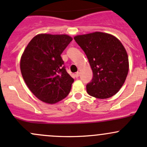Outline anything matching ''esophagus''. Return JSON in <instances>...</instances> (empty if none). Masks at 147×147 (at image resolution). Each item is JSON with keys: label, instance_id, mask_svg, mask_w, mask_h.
<instances>
[{"label": "esophagus", "instance_id": "obj_1", "mask_svg": "<svg viewBox=\"0 0 147 147\" xmlns=\"http://www.w3.org/2000/svg\"><path fill=\"white\" fill-rule=\"evenodd\" d=\"M75 78H78V77L80 76V72H76V73H75Z\"/></svg>", "mask_w": 147, "mask_h": 147}]
</instances>
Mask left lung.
Returning a JSON list of instances; mask_svg holds the SVG:
<instances>
[{"label": "left lung", "mask_w": 147, "mask_h": 147, "mask_svg": "<svg viewBox=\"0 0 147 147\" xmlns=\"http://www.w3.org/2000/svg\"><path fill=\"white\" fill-rule=\"evenodd\" d=\"M74 39L85 53L93 72L87 93L101 99L118 93L129 71L127 53L120 40L100 32L78 35Z\"/></svg>", "instance_id": "8db88e82"}]
</instances>
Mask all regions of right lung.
I'll use <instances>...</instances> for the list:
<instances>
[{
    "instance_id": "right-lung-1",
    "label": "right lung",
    "mask_w": 147,
    "mask_h": 147,
    "mask_svg": "<svg viewBox=\"0 0 147 147\" xmlns=\"http://www.w3.org/2000/svg\"><path fill=\"white\" fill-rule=\"evenodd\" d=\"M72 40L67 34H39L29 41L20 59L22 78L40 101L53 104L65 98L74 79L61 55Z\"/></svg>"
}]
</instances>
